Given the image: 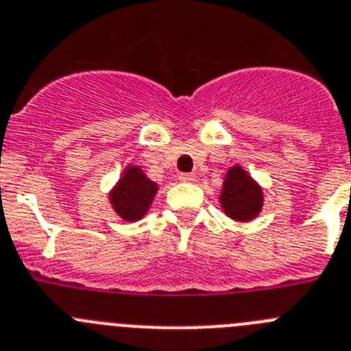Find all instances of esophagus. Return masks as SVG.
I'll return each mask as SVG.
<instances>
[{"label":"esophagus","mask_w":351,"mask_h":351,"mask_svg":"<svg viewBox=\"0 0 351 351\" xmlns=\"http://www.w3.org/2000/svg\"><path fill=\"white\" fill-rule=\"evenodd\" d=\"M180 182L183 183H195V180H197V176L192 175V173H182V175L178 176Z\"/></svg>","instance_id":"1"}]
</instances>
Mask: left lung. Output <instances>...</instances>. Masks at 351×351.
<instances>
[{"instance_id": "8db88e82", "label": "left lung", "mask_w": 351, "mask_h": 351, "mask_svg": "<svg viewBox=\"0 0 351 351\" xmlns=\"http://www.w3.org/2000/svg\"><path fill=\"white\" fill-rule=\"evenodd\" d=\"M219 203L230 220L241 223L252 222L264 206V191L243 166L234 164L223 176Z\"/></svg>"}]
</instances>
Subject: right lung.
Returning a JSON list of instances; mask_svg holds the SVG:
<instances>
[{
	"mask_svg": "<svg viewBox=\"0 0 351 351\" xmlns=\"http://www.w3.org/2000/svg\"><path fill=\"white\" fill-rule=\"evenodd\" d=\"M157 191L159 185L148 178L140 166L132 164L124 168L121 178L108 192V201L122 220L136 222L148 213Z\"/></svg>",
	"mask_w": 351,
	"mask_h": 351,
	"instance_id": "add662e5",
	"label": "right lung"
}]
</instances>
